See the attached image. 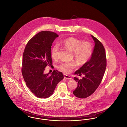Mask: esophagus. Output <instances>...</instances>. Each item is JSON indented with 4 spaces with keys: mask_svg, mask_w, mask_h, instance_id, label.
Returning a JSON list of instances; mask_svg holds the SVG:
<instances>
[{
    "mask_svg": "<svg viewBox=\"0 0 127 127\" xmlns=\"http://www.w3.org/2000/svg\"><path fill=\"white\" fill-rule=\"evenodd\" d=\"M64 78L66 79H72L71 77L70 76H68V75H67L66 74H64Z\"/></svg>",
    "mask_w": 127,
    "mask_h": 127,
    "instance_id": "obj_1",
    "label": "esophagus"
}]
</instances>
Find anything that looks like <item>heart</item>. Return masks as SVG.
I'll list each match as a JSON object with an SVG mask.
<instances>
[{
	"instance_id": "obj_1",
	"label": "heart",
	"mask_w": 127,
	"mask_h": 127,
	"mask_svg": "<svg viewBox=\"0 0 127 127\" xmlns=\"http://www.w3.org/2000/svg\"><path fill=\"white\" fill-rule=\"evenodd\" d=\"M61 46L64 48L72 52L73 56L79 65H83L88 62L90 59L93 52V47L91 43L88 41H83L80 39L69 37L64 39L61 43ZM60 47L58 45H55L52 48L51 55L52 59L57 60L58 58L60 52ZM75 62H63L58 66L59 69L65 73H70L73 69L76 66Z\"/></svg>"
}]
</instances>
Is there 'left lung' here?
Returning a JSON list of instances; mask_svg holds the SVG:
<instances>
[{"instance_id":"left-lung-1","label":"left lung","mask_w":127,"mask_h":127,"mask_svg":"<svg viewBox=\"0 0 127 127\" xmlns=\"http://www.w3.org/2000/svg\"><path fill=\"white\" fill-rule=\"evenodd\" d=\"M91 36L95 44L91 59L74 73L79 76L84 75V77L80 79L74 78L78 86L73 93L81 98L90 96L97 90L102 80L107 66L105 50L102 44L95 37Z\"/></svg>"}]
</instances>
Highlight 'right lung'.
I'll use <instances>...</instances> for the list:
<instances>
[{
  "label": "right lung",
  "mask_w": 127,
  "mask_h": 127,
  "mask_svg": "<svg viewBox=\"0 0 127 127\" xmlns=\"http://www.w3.org/2000/svg\"><path fill=\"white\" fill-rule=\"evenodd\" d=\"M59 36L56 33L43 31L32 37L23 55L22 74L27 87L39 98L51 96L58 84L64 79L62 73L54 70L44 73L45 67L52 65L51 48Z\"/></svg>",
  "instance_id": "right-lung-1"
}]
</instances>
